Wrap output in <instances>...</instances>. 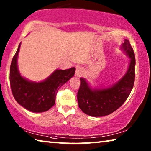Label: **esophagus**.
<instances>
[{"mask_svg": "<svg viewBox=\"0 0 151 151\" xmlns=\"http://www.w3.org/2000/svg\"><path fill=\"white\" fill-rule=\"evenodd\" d=\"M84 74V69L81 67H77L76 68V73L75 76L76 77L80 78L83 76Z\"/></svg>", "mask_w": 151, "mask_h": 151, "instance_id": "1", "label": "esophagus"}]
</instances>
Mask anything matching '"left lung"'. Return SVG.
Segmentation results:
<instances>
[{
    "instance_id": "8db88e82",
    "label": "left lung",
    "mask_w": 151,
    "mask_h": 151,
    "mask_svg": "<svg viewBox=\"0 0 151 151\" xmlns=\"http://www.w3.org/2000/svg\"><path fill=\"white\" fill-rule=\"evenodd\" d=\"M121 49L131 60L127 73L116 83L108 88L93 89L84 78L80 79L77 98L80 109L85 114L93 117L111 114L124 104L131 93L135 77V53L127 39L124 40Z\"/></svg>"
}]
</instances>
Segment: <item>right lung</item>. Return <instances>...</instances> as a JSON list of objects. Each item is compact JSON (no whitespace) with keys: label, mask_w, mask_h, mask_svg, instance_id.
I'll return each mask as SVG.
<instances>
[{"label":"right lung","mask_w":151,"mask_h":151,"mask_svg":"<svg viewBox=\"0 0 151 151\" xmlns=\"http://www.w3.org/2000/svg\"><path fill=\"white\" fill-rule=\"evenodd\" d=\"M18 48L12 59L9 72V82L14 98L24 109L34 113L48 111L55 104L58 91L73 77L76 68L55 70L44 81L40 82L28 80L20 75L18 69Z\"/></svg>","instance_id":"add662e5"}]
</instances>
